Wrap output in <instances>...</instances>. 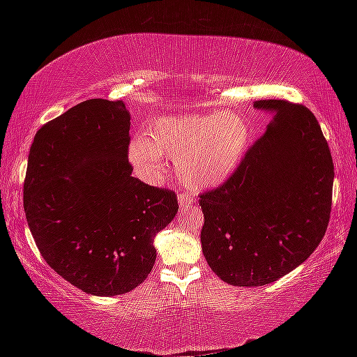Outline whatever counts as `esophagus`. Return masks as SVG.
Wrapping results in <instances>:
<instances>
[{
    "label": "esophagus",
    "instance_id": "obj_1",
    "mask_svg": "<svg viewBox=\"0 0 357 357\" xmlns=\"http://www.w3.org/2000/svg\"><path fill=\"white\" fill-rule=\"evenodd\" d=\"M193 203H195V202H193V198H190V197H185V195H179L178 197V204H179L181 209L190 208Z\"/></svg>",
    "mask_w": 357,
    "mask_h": 357
}]
</instances>
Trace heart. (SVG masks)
<instances>
[{"mask_svg":"<svg viewBox=\"0 0 357 357\" xmlns=\"http://www.w3.org/2000/svg\"><path fill=\"white\" fill-rule=\"evenodd\" d=\"M250 140V124L241 113H183L155 121L146 138L130 143L129 155L137 172L149 181L164 173L165 157H170L185 185L206 190L233 176Z\"/></svg>","mask_w":357,"mask_h":357,"instance_id":"1","label":"heart"}]
</instances>
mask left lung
<instances>
[{
  "label": "left lung",
  "mask_w": 357,
  "mask_h": 357,
  "mask_svg": "<svg viewBox=\"0 0 357 357\" xmlns=\"http://www.w3.org/2000/svg\"><path fill=\"white\" fill-rule=\"evenodd\" d=\"M273 113L264 135L225 184L203 193L202 249L234 287H263L309 258L331 215L334 164L317 118L304 105L257 100Z\"/></svg>",
  "instance_id": "1"
}]
</instances>
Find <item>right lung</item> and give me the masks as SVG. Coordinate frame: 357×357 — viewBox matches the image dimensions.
I'll list each match as a JSON object with an SVG mask.
<instances>
[{"mask_svg":"<svg viewBox=\"0 0 357 357\" xmlns=\"http://www.w3.org/2000/svg\"><path fill=\"white\" fill-rule=\"evenodd\" d=\"M130 113L89 99L38 130L23 208L47 264L82 291L118 296L144 282L155 234L178 213L173 190L132 176Z\"/></svg>","mask_w":357,"mask_h":357,"instance_id":"add662e5","label":"right lung"}]
</instances>
